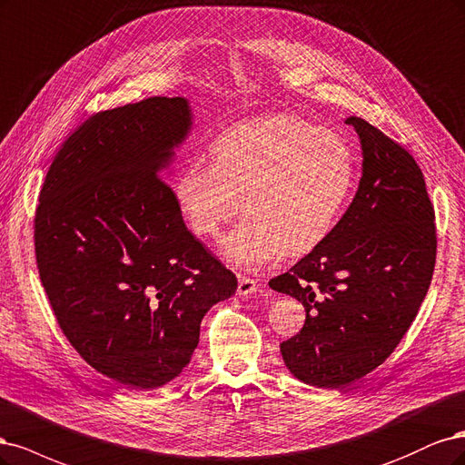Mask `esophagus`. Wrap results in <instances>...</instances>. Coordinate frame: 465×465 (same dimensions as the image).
<instances>
[{"label":"esophagus","mask_w":465,"mask_h":465,"mask_svg":"<svg viewBox=\"0 0 465 465\" xmlns=\"http://www.w3.org/2000/svg\"><path fill=\"white\" fill-rule=\"evenodd\" d=\"M257 290H259V283L252 278L239 276V282H237V295L239 297H251L257 293Z\"/></svg>","instance_id":"1"}]
</instances>
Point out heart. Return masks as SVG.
Here are the masks:
<instances>
[{
  "mask_svg": "<svg viewBox=\"0 0 465 465\" xmlns=\"http://www.w3.org/2000/svg\"><path fill=\"white\" fill-rule=\"evenodd\" d=\"M355 183V156L338 133L295 115H272L230 127L211 144V162L179 170L173 197L189 228L222 242L228 262L254 271L283 252L319 247L336 226Z\"/></svg>",
  "mask_w": 465,
  "mask_h": 465,
  "instance_id": "b5f03b06",
  "label": "heart"
}]
</instances>
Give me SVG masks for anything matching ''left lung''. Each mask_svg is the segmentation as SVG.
<instances>
[{"label": "left lung", "instance_id": "left-lung-1", "mask_svg": "<svg viewBox=\"0 0 465 465\" xmlns=\"http://www.w3.org/2000/svg\"><path fill=\"white\" fill-rule=\"evenodd\" d=\"M361 143V182L324 242L268 282L305 307V324L282 341L288 371L341 391L377 369L408 332L437 257L434 211L411 154L351 115Z\"/></svg>", "mask_w": 465, "mask_h": 465}]
</instances>
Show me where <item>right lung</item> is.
I'll use <instances>...</instances> for the list:
<instances>
[{"label": "right lung", "mask_w": 465, "mask_h": 465, "mask_svg": "<svg viewBox=\"0 0 465 465\" xmlns=\"http://www.w3.org/2000/svg\"><path fill=\"white\" fill-rule=\"evenodd\" d=\"M193 129L183 96L100 112L59 148L35 220L42 286L71 346L127 388L168 384L237 278L187 230L163 179Z\"/></svg>", "instance_id": "1"}]
</instances>
